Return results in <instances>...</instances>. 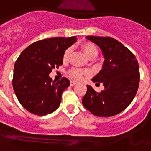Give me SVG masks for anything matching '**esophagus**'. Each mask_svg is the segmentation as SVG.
<instances>
[{
    "label": "esophagus",
    "mask_w": 151,
    "mask_h": 151,
    "mask_svg": "<svg viewBox=\"0 0 151 151\" xmlns=\"http://www.w3.org/2000/svg\"><path fill=\"white\" fill-rule=\"evenodd\" d=\"M76 83H76V82H74V81H70V86H71V87H73V86H74V85H75Z\"/></svg>",
    "instance_id": "34e87169"
}]
</instances>
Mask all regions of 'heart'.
<instances>
[{"mask_svg":"<svg viewBox=\"0 0 151 151\" xmlns=\"http://www.w3.org/2000/svg\"><path fill=\"white\" fill-rule=\"evenodd\" d=\"M82 50H83L86 56L90 59H93L97 56L98 54V50L97 47H95L93 44L91 42H83L82 43L81 45ZM71 54V48H67L63 54V60L64 62H67L69 60V58ZM68 75L72 80L76 81H82L85 77L90 75L89 71L85 70H81L79 68H72L68 71Z\"/></svg>","mask_w":151,"mask_h":151,"instance_id":"obj_1","label":"heart"}]
</instances>
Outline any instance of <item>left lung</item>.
<instances>
[{
	"instance_id": "obj_1",
	"label": "left lung",
	"mask_w": 151,
	"mask_h": 151,
	"mask_svg": "<svg viewBox=\"0 0 151 151\" xmlns=\"http://www.w3.org/2000/svg\"><path fill=\"white\" fill-rule=\"evenodd\" d=\"M87 39L103 52V68L92 81L103 83L104 90L97 92L87 85L82 103L96 116L118 114L128 107L137 92L140 72L136 57L121 42L110 37L87 36Z\"/></svg>"
}]
</instances>
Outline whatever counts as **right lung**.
<instances>
[{
	"label": "right lung",
	"mask_w": 151,
	"mask_h": 151,
	"mask_svg": "<svg viewBox=\"0 0 151 151\" xmlns=\"http://www.w3.org/2000/svg\"><path fill=\"white\" fill-rule=\"evenodd\" d=\"M75 36L53 37L29 45L15 62L12 84L19 102L27 111L44 116L56 111L63 91L70 81L63 78L53 81L49 73L63 64V54L76 42Z\"/></svg>",
	"instance_id": "right-lung-1"
}]
</instances>
